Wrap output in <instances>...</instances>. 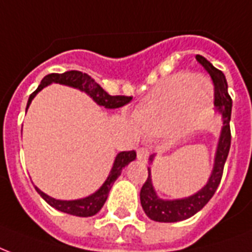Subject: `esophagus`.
Here are the masks:
<instances>
[{
	"mask_svg": "<svg viewBox=\"0 0 252 252\" xmlns=\"http://www.w3.org/2000/svg\"><path fill=\"white\" fill-rule=\"evenodd\" d=\"M136 157L139 161H146L148 158V150L144 147H139L136 150Z\"/></svg>",
	"mask_w": 252,
	"mask_h": 252,
	"instance_id": "esophagus-1",
	"label": "esophagus"
}]
</instances>
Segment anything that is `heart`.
Here are the masks:
<instances>
[{
	"label": "heart",
	"mask_w": 252,
	"mask_h": 252,
	"mask_svg": "<svg viewBox=\"0 0 252 252\" xmlns=\"http://www.w3.org/2000/svg\"><path fill=\"white\" fill-rule=\"evenodd\" d=\"M210 85L204 77L181 72L165 80L163 87L142 106L136 121L150 135L172 130L187 132L194 128L209 109Z\"/></svg>",
	"instance_id": "1"
}]
</instances>
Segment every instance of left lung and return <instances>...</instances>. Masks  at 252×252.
I'll use <instances>...</instances> for the list:
<instances>
[{
	"label": "left lung",
	"mask_w": 252,
	"mask_h": 252,
	"mask_svg": "<svg viewBox=\"0 0 252 252\" xmlns=\"http://www.w3.org/2000/svg\"><path fill=\"white\" fill-rule=\"evenodd\" d=\"M197 62L205 68L210 75L214 84V105L218 113L222 117L221 135L218 139L217 151L214 158V165L209 180L202 188L194 194L185 198L177 200H163L158 196L153 185L151 179V168L148 167V177L140 189V204L144 213L148 218L157 222H179L192 217L197 212H200L209 202L213 194L217 190L221 183L222 173L225 161L227 159L231 143V132H230V118H231V106L233 101L227 92V81L225 75L220 69L213 67V64L208 62L204 56L197 55ZM154 155L150 157V161L153 163Z\"/></svg>",
	"instance_id": "obj_1"
}]
</instances>
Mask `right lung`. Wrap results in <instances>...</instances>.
<instances>
[{
  "mask_svg": "<svg viewBox=\"0 0 252 252\" xmlns=\"http://www.w3.org/2000/svg\"><path fill=\"white\" fill-rule=\"evenodd\" d=\"M52 83L62 84V85H68V87L76 88L81 92H85L88 95H91L95 104H98L99 106H104L105 109H117L124 106V105L128 104L132 99V97H127V95H110L108 92H105L102 88L99 87L98 84L95 83L94 80L92 79L91 76L87 73H83L80 71H67L64 73H50L43 77L42 83L39 84V87L36 88V91L32 92L29 97L27 101L26 112L29 106H30L31 101L35 95L38 94V92H40L44 87L50 85ZM136 153L135 151H122L116 157L114 163H113L112 171L109 173L108 179L105 180V183L101 185V188L94 192L93 194L84 198H79V200H56L52 198L44 192H42L38 187H35L36 192L42 196V198L46 201L47 204H50L52 208L63 212V213L72 214V216H77V217H92L101 210V208L104 206L105 201L108 198V194L112 189L114 181L118 179V176L122 172V169L130 163V161L135 160Z\"/></svg>",
  "mask_w": 252,
  "mask_h": 252,
  "instance_id": "add662e5",
  "label": "right lung"
}]
</instances>
